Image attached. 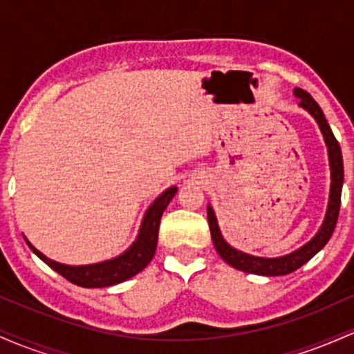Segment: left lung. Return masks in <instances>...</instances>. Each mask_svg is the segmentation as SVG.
<instances>
[{
    "label": "left lung",
    "mask_w": 354,
    "mask_h": 354,
    "mask_svg": "<svg viewBox=\"0 0 354 354\" xmlns=\"http://www.w3.org/2000/svg\"><path fill=\"white\" fill-rule=\"evenodd\" d=\"M295 96L299 98V106L306 109L310 115L315 118L318 123L321 133H323L324 143L328 146V156H330V168H331V189H330V201H328L326 216H324L323 225L318 233L311 241L299 248V250L293 251V253L286 256H279V258H261V256H253L243 253V251L236 250V248L230 246L228 243L223 238L221 231H219L216 216L214 211L208 205V223L211 238H213L214 248H216L218 254L228 263L230 266L236 268L239 271L251 274H261V276H283L301 268L304 263L323 250V246L330 241L333 231L336 228V221H338L339 214V205H341V188H343V154H341V148L338 140L333 135L330 124H328L326 118L323 115V109L319 104L311 98L310 93H306L301 88H295Z\"/></svg>",
    "instance_id": "obj_1"
}]
</instances>
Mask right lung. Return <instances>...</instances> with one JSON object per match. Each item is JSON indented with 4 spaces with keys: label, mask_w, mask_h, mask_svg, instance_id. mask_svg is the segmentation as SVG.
<instances>
[{
    "label": "right lung",
    "mask_w": 354,
    "mask_h": 354,
    "mask_svg": "<svg viewBox=\"0 0 354 354\" xmlns=\"http://www.w3.org/2000/svg\"><path fill=\"white\" fill-rule=\"evenodd\" d=\"M176 191V186H171V188L163 191L154 200L153 205L146 211L136 241L123 254H120L118 258L108 259V261L84 266L61 265V263L53 261V259L46 258L43 253H39L28 239L26 243L39 259H43L48 266L53 268L56 273L66 278L73 284H78V286L83 288L113 286V284L126 281L131 276L143 271L148 266V263L151 261L158 245V230H160L161 216H163V211L169 205V201L173 200Z\"/></svg>",
    "instance_id": "add662e5"
}]
</instances>
